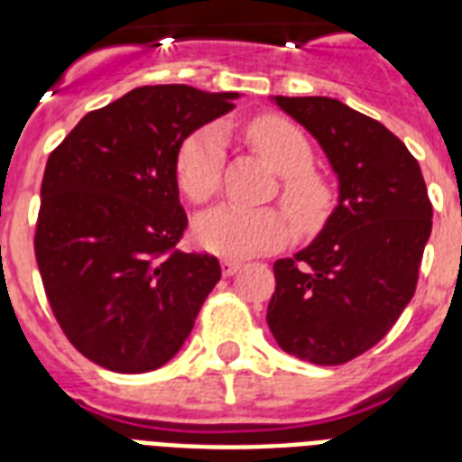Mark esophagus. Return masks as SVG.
<instances>
[{
	"label": "esophagus",
	"mask_w": 462,
	"mask_h": 462,
	"mask_svg": "<svg viewBox=\"0 0 462 462\" xmlns=\"http://www.w3.org/2000/svg\"><path fill=\"white\" fill-rule=\"evenodd\" d=\"M242 266V261L237 259H225L223 261V275H232L237 273V268Z\"/></svg>",
	"instance_id": "1"
}]
</instances>
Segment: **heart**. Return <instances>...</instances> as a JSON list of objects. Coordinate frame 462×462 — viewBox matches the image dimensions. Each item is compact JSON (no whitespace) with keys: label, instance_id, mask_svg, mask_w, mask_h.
<instances>
[{"label":"heart","instance_id":"1","mask_svg":"<svg viewBox=\"0 0 462 462\" xmlns=\"http://www.w3.org/2000/svg\"><path fill=\"white\" fill-rule=\"evenodd\" d=\"M246 139L259 155L281 174L282 208L300 232H316L333 210L336 191L326 174L314 167V148L307 134L290 119L261 115L246 125ZM225 134L217 125L199 126L181 141L174 155V177L191 203L216 196L223 177ZM289 217V218H290ZM278 208L217 206L196 220V239L208 252L246 256L281 249L292 237V224Z\"/></svg>","mask_w":462,"mask_h":462}]
</instances>
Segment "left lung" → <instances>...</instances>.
<instances>
[{
	"mask_svg": "<svg viewBox=\"0 0 462 462\" xmlns=\"http://www.w3.org/2000/svg\"><path fill=\"white\" fill-rule=\"evenodd\" d=\"M340 181L321 235L273 263L268 328L288 355L333 366L372 350L415 295L431 201L420 162L376 119L333 97H275Z\"/></svg>",
	"mask_w": 462,
	"mask_h": 462,
	"instance_id": "8db88e82",
	"label": "left lung"
}]
</instances>
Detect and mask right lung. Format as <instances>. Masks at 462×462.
<instances>
[{
	"instance_id": "right-lung-1",
	"label": "right lung",
	"mask_w": 462,
	"mask_h": 462,
	"mask_svg": "<svg viewBox=\"0 0 462 462\" xmlns=\"http://www.w3.org/2000/svg\"><path fill=\"white\" fill-rule=\"evenodd\" d=\"M237 93L141 86L88 112L47 158L35 261L69 343L119 374L180 352L220 263L177 246L187 230L174 155Z\"/></svg>"
}]
</instances>
